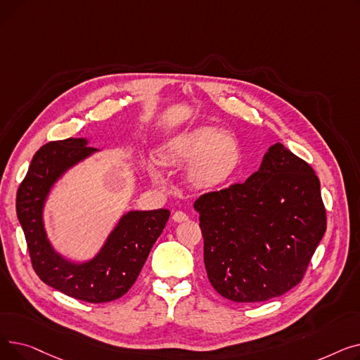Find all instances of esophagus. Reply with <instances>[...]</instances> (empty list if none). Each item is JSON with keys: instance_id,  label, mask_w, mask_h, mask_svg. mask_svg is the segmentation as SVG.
Here are the masks:
<instances>
[{"instance_id": "obj_1", "label": "esophagus", "mask_w": 360, "mask_h": 360, "mask_svg": "<svg viewBox=\"0 0 360 360\" xmlns=\"http://www.w3.org/2000/svg\"><path fill=\"white\" fill-rule=\"evenodd\" d=\"M172 219L176 221V223H182V221H186L188 220V216L184 213V212H175Z\"/></svg>"}]
</instances>
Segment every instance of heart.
I'll return each instance as SVG.
<instances>
[{
    "mask_svg": "<svg viewBox=\"0 0 360 360\" xmlns=\"http://www.w3.org/2000/svg\"><path fill=\"white\" fill-rule=\"evenodd\" d=\"M166 162L175 166H191L190 178L200 188H216L228 181L240 160L236 137L216 128H200L175 140L165 151ZM153 179L166 185L165 176L155 170Z\"/></svg>",
    "mask_w": 360,
    "mask_h": 360,
    "instance_id": "1",
    "label": "heart"
}]
</instances>
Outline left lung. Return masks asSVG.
Listing matches in <instances>:
<instances>
[{
	"instance_id": "obj_1",
	"label": "left lung",
	"mask_w": 360,
	"mask_h": 360,
	"mask_svg": "<svg viewBox=\"0 0 360 360\" xmlns=\"http://www.w3.org/2000/svg\"><path fill=\"white\" fill-rule=\"evenodd\" d=\"M194 209L212 286L240 304L299 285L327 229L318 176L280 143L247 181L200 195Z\"/></svg>"
}]
</instances>
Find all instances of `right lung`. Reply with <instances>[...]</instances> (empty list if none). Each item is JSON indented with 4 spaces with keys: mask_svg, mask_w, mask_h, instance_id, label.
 <instances>
[{
    "mask_svg": "<svg viewBox=\"0 0 360 360\" xmlns=\"http://www.w3.org/2000/svg\"><path fill=\"white\" fill-rule=\"evenodd\" d=\"M93 151L96 148L87 147L84 139H67L42 146L18 186L15 212L25 232L32 267L39 278L70 297L103 304L121 297L134 285L170 212L159 209L127 213L101 252L89 262L72 264L56 254L44 229V202L55 181Z\"/></svg>",
    "mask_w": 360,
    "mask_h": 360,
    "instance_id": "add662e5",
    "label": "right lung"
}]
</instances>
